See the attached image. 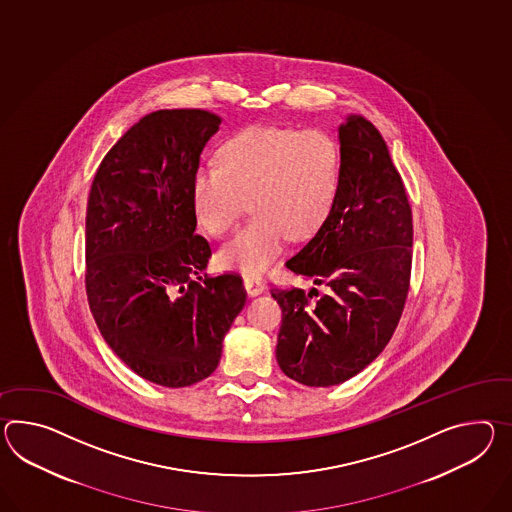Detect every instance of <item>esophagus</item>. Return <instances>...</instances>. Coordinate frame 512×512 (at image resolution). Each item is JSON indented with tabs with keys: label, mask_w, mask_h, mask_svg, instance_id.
Returning <instances> with one entry per match:
<instances>
[{
	"label": "esophagus",
	"mask_w": 512,
	"mask_h": 512,
	"mask_svg": "<svg viewBox=\"0 0 512 512\" xmlns=\"http://www.w3.org/2000/svg\"><path fill=\"white\" fill-rule=\"evenodd\" d=\"M244 287H246L250 296H259V294L264 292L266 283H264L261 275H244Z\"/></svg>",
	"instance_id": "esophagus-1"
}]
</instances>
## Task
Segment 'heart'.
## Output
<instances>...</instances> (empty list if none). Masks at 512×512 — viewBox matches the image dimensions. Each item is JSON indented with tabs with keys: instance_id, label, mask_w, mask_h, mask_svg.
<instances>
[{
	"instance_id": "1",
	"label": "heart",
	"mask_w": 512,
	"mask_h": 512,
	"mask_svg": "<svg viewBox=\"0 0 512 512\" xmlns=\"http://www.w3.org/2000/svg\"><path fill=\"white\" fill-rule=\"evenodd\" d=\"M338 177L340 151L324 131L251 125L225 142L220 164L198 168L192 196L201 224L216 237L235 231L253 203L255 218L222 259L244 272H261L290 235L307 237L322 224Z\"/></svg>"
}]
</instances>
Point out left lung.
I'll list each match as a JSON object with an SVG mask.
<instances>
[{"label":"left lung","mask_w":512,"mask_h":512,"mask_svg":"<svg viewBox=\"0 0 512 512\" xmlns=\"http://www.w3.org/2000/svg\"><path fill=\"white\" fill-rule=\"evenodd\" d=\"M338 140L335 201L285 262L316 287L272 288L283 311L277 364L307 387L340 385L374 361L398 327L411 285V205L387 142L362 116H349Z\"/></svg>","instance_id":"1"}]
</instances>
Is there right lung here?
Returning <instances> with one entry per match:
<instances>
[{
  "label": "right lung",
  "mask_w": 512,
  "mask_h": 512,
  "mask_svg": "<svg viewBox=\"0 0 512 512\" xmlns=\"http://www.w3.org/2000/svg\"><path fill=\"white\" fill-rule=\"evenodd\" d=\"M222 118L201 109L146 114L103 157L88 194L90 312L109 348L155 385L216 370L246 303L238 274L207 275L192 196L201 151Z\"/></svg>",
  "instance_id": "obj_1"
}]
</instances>
